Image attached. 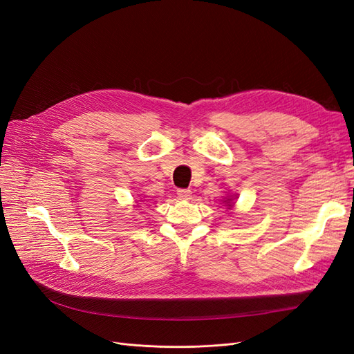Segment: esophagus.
<instances>
[{"mask_svg": "<svg viewBox=\"0 0 354 354\" xmlns=\"http://www.w3.org/2000/svg\"><path fill=\"white\" fill-rule=\"evenodd\" d=\"M177 195L181 201H189L192 198V190L189 189H178L177 190Z\"/></svg>", "mask_w": 354, "mask_h": 354, "instance_id": "obj_1", "label": "esophagus"}]
</instances>
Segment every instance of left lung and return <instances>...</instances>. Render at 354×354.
I'll use <instances>...</instances> for the list:
<instances>
[{"instance_id": "8db88e82", "label": "left lung", "mask_w": 354, "mask_h": 354, "mask_svg": "<svg viewBox=\"0 0 354 354\" xmlns=\"http://www.w3.org/2000/svg\"><path fill=\"white\" fill-rule=\"evenodd\" d=\"M227 200L230 201V202L227 203H229V207H232V205H230V201H232V199H227ZM224 202H227V201H224Z\"/></svg>"}]
</instances>
